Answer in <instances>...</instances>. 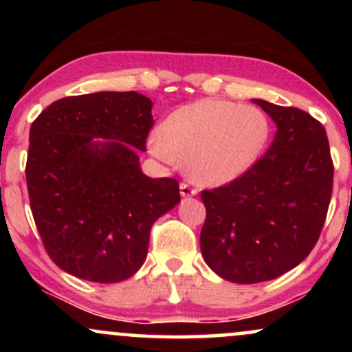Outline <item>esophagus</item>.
Here are the masks:
<instances>
[{
    "label": "esophagus",
    "instance_id": "esophagus-1",
    "mask_svg": "<svg viewBox=\"0 0 352 352\" xmlns=\"http://www.w3.org/2000/svg\"><path fill=\"white\" fill-rule=\"evenodd\" d=\"M180 195L182 197H193L197 195V190L190 187L188 184H180Z\"/></svg>",
    "mask_w": 352,
    "mask_h": 352
}]
</instances>
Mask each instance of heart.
<instances>
[{
  "label": "heart",
  "mask_w": 352,
  "mask_h": 352,
  "mask_svg": "<svg viewBox=\"0 0 352 352\" xmlns=\"http://www.w3.org/2000/svg\"><path fill=\"white\" fill-rule=\"evenodd\" d=\"M268 139L270 122L261 109L204 99L173 111L148 140V151L165 164L185 162L197 184L220 187L245 175Z\"/></svg>",
  "instance_id": "b5f03b06"
}]
</instances>
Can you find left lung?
Here are the masks:
<instances>
[{
  "instance_id": "1",
  "label": "left lung",
  "mask_w": 352,
  "mask_h": 352,
  "mask_svg": "<svg viewBox=\"0 0 352 352\" xmlns=\"http://www.w3.org/2000/svg\"><path fill=\"white\" fill-rule=\"evenodd\" d=\"M276 124L270 148L240 179L204 190V260L223 280H274L316 245L333 192V160L321 122L296 107L252 99Z\"/></svg>"
}]
</instances>
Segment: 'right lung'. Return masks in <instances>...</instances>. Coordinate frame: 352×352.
Instances as JSON below:
<instances>
[{"label": "right lung", "mask_w": 352, "mask_h": 352, "mask_svg": "<svg viewBox=\"0 0 352 352\" xmlns=\"http://www.w3.org/2000/svg\"><path fill=\"white\" fill-rule=\"evenodd\" d=\"M152 104L134 91L72 96L31 125V212L51 260L72 276L131 278L147 256L153 221L180 201L179 182L140 168Z\"/></svg>", "instance_id": "1"}]
</instances>
